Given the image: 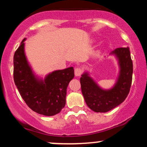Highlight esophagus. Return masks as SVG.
Instances as JSON below:
<instances>
[{"label": "esophagus", "instance_id": "esophagus-1", "mask_svg": "<svg viewBox=\"0 0 147 147\" xmlns=\"http://www.w3.org/2000/svg\"><path fill=\"white\" fill-rule=\"evenodd\" d=\"M82 69L80 68H76L75 69V75L76 77H79L82 75Z\"/></svg>", "mask_w": 147, "mask_h": 147}]
</instances>
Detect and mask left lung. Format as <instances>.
Masks as SVG:
<instances>
[{"label":"left lung","instance_id":"1","mask_svg":"<svg viewBox=\"0 0 147 147\" xmlns=\"http://www.w3.org/2000/svg\"><path fill=\"white\" fill-rule=\"evenodd\" d=\"M110 55L118 61L119 75L115 85L105 90L97 84L88 72L80 78L82 92L87 106L97 113H106L112 110L125 100L129 93L132 82L133 62L129 47L116 48Z\"/></svg>","mask_w":147,"mask_h":147}]
</instances>
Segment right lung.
Returning a JSON list of instances; mask_svg holds the SVG:
<instances>
[{"instance_id": "right-lung-1", "label": "right lung", "mask_w": 147, "mask_h": 147, "mask_svg": "<svg viewBox=\"0 0 147 147\" xmlns=\"http://www.w3.org/2000/svg\"><path fill=\"white\" fill-rule=\"evenodd\" d=\"M14 55V80L22 98L30 109L45 116L55 115L65 105L69 82L75 77L73 67L53 71L44 79L36 76L27 60L25 41Z\"/></svg>"}]
</instances>
